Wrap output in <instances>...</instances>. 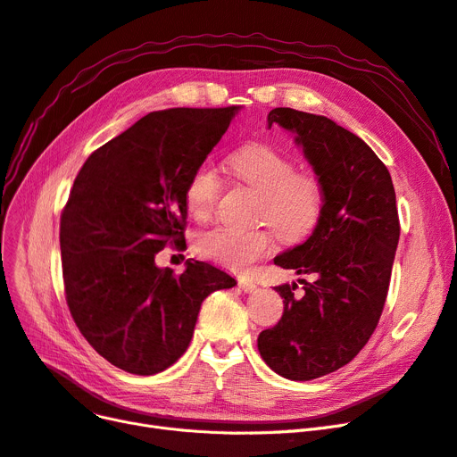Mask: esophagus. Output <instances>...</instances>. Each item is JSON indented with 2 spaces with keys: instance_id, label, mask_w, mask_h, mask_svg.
I'll list each match as a JSON object with an SVG mask.
<instances>
[{
  "instance_id": "34e87169",
  "label": "esophagus",
  "mask_w": 457,
  "mask_h": 457,
  "mask_svg": "<svg viewBox=\"0 0 457 457\" xmlns=\"http://www.w3.org/2000/svg\"><path fill=\"white\" fill-rule=\"evenodd\" d=\"M239 287H241L245 293H253V291H257V286H255L253 282H250V280H239Z\"/></svg>"
}]
</instances>
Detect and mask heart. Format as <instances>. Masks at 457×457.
I'll return each mask as SVG.
<instances>
[{
  "mask_svg": "<svg viewBox=\"0 0 457 457\" xmlns=\"http://www.w3.org/2000/svg\"><path fill=\"white\" fill-rule=\"evenodd\" d=\"M237 181L250 187L262 204L257 218L265 220L286 241H299L320 222L325 192L312 173H296L293 161L267 145H250L229 158ZM222 179L211 162L197 166L187 183L185 204L190 216L204 222L214 212ZM195 252L235 272L248 270L274 248L267 229H235L218 226L195 237Z\"/></svg>",
  "mask_w": 457,
  "mask_h": 457,
  "instance_id": "obj_1",
  "label": "heart"
}]
</instances>
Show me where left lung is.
Listing matches in <instances>:
<instances>
[{"mask_svg":"<svg viewBox=\"0 0 457 457\" xmlns=\"http://www.w3.org/2000/svg\"><path fill=\"white\" fill-rule=\"evenodd\" d=\"M269 129L282 127L303 147L325 192L320 222L303 245L274 265L315 282L282 284L284 315L257 338L270 370L291 381H312L349 364L368 344L386 301L400 220L386 166L359 136L325 115L274 108Z\"/></svg>","mask_w":457,"mask_h":457,"instance_id":"left-lung-1","label":"left lung"}]
</instances>
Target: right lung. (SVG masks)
<instances>
[{"label": "right lung", "instance_id": "obj_1", "mask_svg": "<svg viewBox=\"0 0 457 457\" xmlns=\"http://www.w3.org/2000/svg\"><path fill=\"white\" fill-rule=\"evenodd\" d=\"M241 106L151 112L89 154L62 214L67 304L104 359L154 375L187 351L202 303L237 282L205 262L175 274L154 255L185 246V192Z\"/></svg>", "mask_w": 457, "mask_h": 457}]
</instances>
